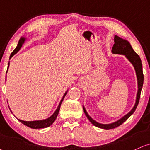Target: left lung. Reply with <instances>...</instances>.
I'll return each instance as SVG.
<instances>
[{
    "mask_svg": "<svg viewBox=\"0 0 150 150\" xmlns=\"http://www.w3.org/2000/svg\"><path fill=\"white\" fill-rule=\"evenodd\" d=\"M114 45L112 47V49L111 50V52L113 54H119V55H124L127 58L129 62L132 64L134 66L135 71H136V77H137L138 81V92L137 95H136V102L134 107H133L132 110L129 111L128 113L123 116L122 117L120 118V120H117V121L114 122L110 124H101L96 122L94 120L87 112L85 107L83 106V111L86 114V117L88 119L90 120L94 126L98 127V128H101L106 129V130H108V129H114L115 127H119L124 122H125L128 118L130 117L134 113L136 110L137 106L139 102V99L140 97V93H141V90L143 88V81H144V76L143 73V66H142V62L140 60L139 55L136 53L133 49V48L131 46V44L127 40L122 39L117 35H115L114 37Z\"/></svg>",
    "mask_w": 150,
    "mask_h": 150,
    "instance_id": "obj_1",
    "label": "left lung"
}]
</instances>
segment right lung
<instances>
[{
    "mask_svg": "<svg viewBox=\"0 0 150 150\" xmlns=\"http://www.w3.org/2000/svg\"><path fill=\"white\" fill-rule=\"evenodd\" d=\"M25 40H26V38H25V37H21V39H20V40H19V41H18V43L17 44V47H16V49H14V51H13V52L11 53L10 59L12 58L13 55H15L16 53H17L18 51H19L20 49H21L22 45H23V44H24V42H25ZM9 65H10V62H9V63H8V67H7V70H8ZM67 91H68V90H67V91L65 92V93L64 94L63 97H62L60 103H59L58 108H57L56 110H55V111L53 112V114L51 116V117H48V118H47V119L42 120H35V121H23V120H19V119H18V121L21 122L22 124H23L24 125H26L27 127H30V128H32V129L47 128V127H49V126H51V125H52L53 122H54V121L55 120V119H56L57 116H58L59 110H60V108L61 103H62L64 97H65V95H67Z\"/></svg>",
    "mask_w": 150,
    "mask_h": 150,
    "instance_id": "right-lung-1",
    "label": "right lung"
}]
</instances>
